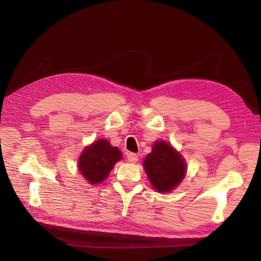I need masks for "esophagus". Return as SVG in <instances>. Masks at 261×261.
<instances>
[{"mask_svg":"<svg viewBox=\"0 0 261 261\" xmlns=\"http://www.w3.org/2000/svg\"><path fill=\"white\" fill-rule=\"evenodd\" d=\"M127 160L130 163H136L138 161V154L133 153V152L127 153Z\"/></svg>","mask_w":261,"mask_h":261,"instance_id":"1","label":"esophagus"}]
</instances>
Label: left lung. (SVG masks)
<instances>
[{"instance_id":"8db88e82","label":"left lung","mask_w":261,"mask_h":261,"mask_svg":"<svg viewBox=\"0 0 261 261\" xmlns=\"http://www.w3.org/2000/svg\"><path fill=\"white\" fill-rule=\"evenodd\" d=\"M144 169L151 185L159 193L173 191L186 174L184 158L167 141H156L146 155Z\"/></svg>"}]
</instances>
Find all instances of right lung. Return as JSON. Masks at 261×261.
<instances>
[{
    "instance_id": "obj_1",
    "label": "right lung",
    "mask_w": 261,
    "mask_h": 261,
    "mask_svg": "<svg viewBox=\"0 0 261 261\" xmlns=\"http://www.w3.org/2000/svg\"><path fill=\"white\" fill-rule=\"evenodd\" d=\"M121 159L120 149L112 147L107 139H99L84 149L78 160V170L90 184H99Z\"/></svg>"
}]
</instances>
